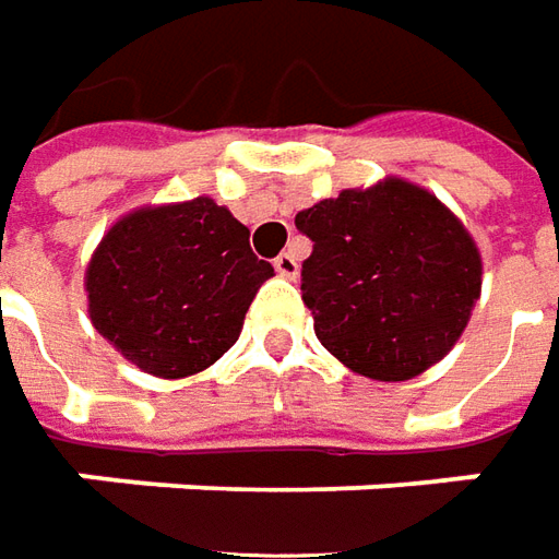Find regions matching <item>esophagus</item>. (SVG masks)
Segmentation results:
<instances>
[{"label":"esophagus","mask_w":559,"mask_h":559,"mask_svg":"<svg viewBox=\"0 0 559 559\" xmlns=\"http://www.w3.org/2000/svg\"><path fill=\"white\" fill-rule=\"evenodd\" d=\"M273 267H276V273L280 276H286V280H295L298 276V258L292 252H283L273 258Z\"/></svg>","instance_id":"1"}]
</instances>
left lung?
Returning <instances> with one entry per match:
<instances>
[{"instance_id":"left-lung-1","label":"left lung","mask_w":559,"mask_h":559,"mask_svg":"<svg viewBox=\"0 0 559 559\" xmlns=\"http://www.w3.org/2000/svg\"><path fill=\"white\" fill-rule=\"evenodd\" d=\"M313 252L301 298L323 347L376 381L421 376L449 354L480 298V252L415 183L344 190L295 215Z\"/></svg>"}]
</instances>
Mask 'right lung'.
I'll return each instance as SVG.
<instances>
[{"label": "right lung", "instance_id": "right-lung-1", "mask_svg": "<svg viewBox=\"0 0 559 559\" xmlns=\"http://www.w3.org/2000/svg\"><path fill=\"white\" fill-rule=\"evenodd\" d=\"M273 267L209 197L116 221L85 273L92 323L138 369L202 372L224 357Z\"/></svg>", "mask_w": 559, "mask_h": 559}]
</instances>
